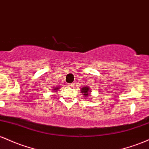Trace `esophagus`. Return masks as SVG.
<instances>
[{
  "label": "esophagus",
  "instance_id": "1",
  "mask_svg": "<svg viewBox=\"0 0 149 149\" xmlns=\"http://www.w3.org/2000/svg\"><path fill=\"white\" fill-rule=\"evenodd\" d=\"M74 84H68V87H70V88L74 87Z\"/></svg>",
  "mask_w": 149,
  "mask_h": 149
}]
</instances>
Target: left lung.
Returning a JSON list of instances; mask_svg holds the SVG:
<instances>
[{
    "label": "left lung",
    "instance_id": "8db88e82",
    "mask_svg": "<svg viewBox=\"0 0 149 149\" xmlns=\"http://www.w3.org/2000/svg\"><path fill=\"white\" fill-rule=\"evenodd\" d=\"M89 91L90 88L88 86H84V87L81 88V92L83 93V95L84 96H88L89 95Z\"/></svg>",
    "mask_w": 149,
    "mask_h": 149
}]
</instances>
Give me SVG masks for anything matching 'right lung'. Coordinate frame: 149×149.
<instances>
[{
    "label": "right lung",
    "mask_w": 149,
    "mask_h": 149,
    "mask_svg": "<svg viewBox=\"0 0 149 149\" xmlns=\"http://www.w3.org/2000/svg\"><path fill=\"white\" fill-rule=\"evenodd\" d=\"M58 89V87H57V86H55V88H53V90H54V91H57V90Z\"/></svg>",
    "instance_id": "add662e5"
}]
</instances>
